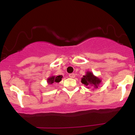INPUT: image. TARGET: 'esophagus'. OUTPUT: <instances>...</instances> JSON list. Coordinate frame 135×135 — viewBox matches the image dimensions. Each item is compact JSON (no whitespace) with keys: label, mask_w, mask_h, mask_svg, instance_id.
<instances>
[{"label":"esophagus","mask_w":135,"mask_h":135,"mask_svg":"<svg viewBox=\"0 0 135 135\" xmlns=\"http://www.w3.org/2000/svg\"><path fill=\"white\" fill-rule=\"evenodd\" d=\"M75 74H74V73L69 74V77H70V78H74V77H75Z\"/></svg>","instance_id":"obj_1"}]
</instances>
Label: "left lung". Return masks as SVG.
<instances>
[{"label": "left lung", "instance_id": "left-lung-1", "mask_svg": "<svg viewBox=\"0 0 135 135\" xmlns=\"http://www.w3.org/2000/svg\"><path fill=\"white\" fill-rule=\"evenodd\" d=\"M101 82V79H100L98 77L94 76L91 72H86V75H84L81 79V83L86 85L88 88L93 87L94 88H98Z\"/></svg>", "mask_w": 135, "mask_h": 135}]
</instances>
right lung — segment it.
I'll return each instance as SVG.
<instances>
[{
	"label": "right lung",
	"mask_w": 135,
	"mask_h": 135,
	"mask_svg": "<svg viewBox=\"0 0 135 135\" xmlns=\"http://www.w3.org/2000/svg\"><path fill=\"white\" fill-rule=\"evenodd\" d=\"M63 76L62 75H58V76H51L49 77L47 79L48 84H53L55 83H60L61 80Z\"/></svg>",
	"instance_id": "1"
}]
</instances>
